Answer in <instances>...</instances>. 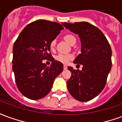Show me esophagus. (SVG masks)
I'll return each instance as SVG.
<instances>
[{"label":"esophagus","mask_w":122,"mask_h":122,"mask_svg":"<svg viewBox=\"0 0 122 122\" xmlns=\"http://www.w3.org/2000/svg\"><path fill=\"white\" fill-rule=\"evenodd\" d=\"M63 69H64V70H66V69H67V66H66V65H64Z\"/></svg>","instance_id":"obj_1"}]
</instances>
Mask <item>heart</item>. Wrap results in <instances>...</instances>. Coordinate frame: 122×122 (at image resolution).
<instances>
[{"mask_svg":"<svg viewBox=\"0 0 122 122\" xmlns=\"http://www.w3.org/2000/svg\"><path fill=\"white\" fill-rule=\"evenodd\" d=\"M64 39L69 44H71L72 41L74 39H76V38L73 35H66L65 36ZM55 45H56V40H52L50 44V48L51 49H53L55 47ZM72 58H73V56L72 55H67V54H59L56 57L57 60L60 61L61 63H67Z\"/></svg>","mask_w":122,"mask_h":122,"instance_id":"1","label":"heart"}]
</instances>
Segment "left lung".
<instances>
[{
    "instance_id": "left-lung-1",
    "label": "left lung",
    "mask_w": 122,
    "mask_h": 122,
    "mask_svg": "<svg viewBox=\"0 0 122 122\" xmlns=\"http://www.w3.org/2000/svg\"><path fill=\"white\" fill-rule=\"evenodd\" d=\"M62 25L78 35L81 42V53L73 62L83 67L79 71L68 66L71 76L66 82L67 89L74 99L88 101L97 96L105 86L112 67L110 46L102 31L89 23H62Z\"/></svg>"
}]
</instances>
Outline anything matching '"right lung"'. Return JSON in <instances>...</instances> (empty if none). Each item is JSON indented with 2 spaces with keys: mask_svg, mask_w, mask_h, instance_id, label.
I'll list each match as a JSON object with an SVG mask.
<instances>
[{
  "mask_svg": "<svg viewBox=\"0 0 122 122\" xmlns=\"http://www.w3.org/2000/svg\"><path fill=\"white\" fill-rule=\"evenodd\" d=\"M63 29L58 23L36 20L25 27L13 48L12 69L20 92L32 100L49 93L53 81L63 70V65L51 56L50 44ZM52 61L47 66L43 60Z\"/></svg>",
  "mask_w": 122,
  "mask_h": 122,
  "instance_id": "obj_1",
  "label": "right lung"
}]
</instances>
